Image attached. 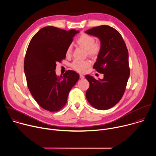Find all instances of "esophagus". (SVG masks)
<instances>
[{
  "label": "esophagus",
  "instance_id": "obj_1",
  "mask_svg": "<svg viewBox=\"0 0 156 156\" xmlns=\"http://www.w3.org/2000/svg\"><path fill=\"white\" fill-rule=\"evenodd\" d=\"M80 78L81 79H84V76L83 75L80 74Z\"/></svg>",
  "mask_w": 156,
  "mask_h": 156
}]
</instances>
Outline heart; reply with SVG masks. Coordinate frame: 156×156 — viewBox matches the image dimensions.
I'll list each match as a JSON object with an SVG mask.
<instances>
[{
	"instance_id": "obj_1",
	"label": "heart",
	"mask_w": 156,
	"mask_h": 156,
	"mask_svg": "<svg viewBox=\"0 0 156 156\" xmlns=\"http://www.w3.org/2000/svg\"><path fill=\"white\" fill-rule=\"evenodd\" d=\"M94 37L86 33L81 34L76 40L78 46L86 50L87 54L91 57H96L99 54L101 49V45L99 42H95ZM72 51V46L70 45L66 51V55H70ZM91 63L89 61H79L75 60L72 66L73 69L79 72H84Z\"/></svg>"
}]
</instances>
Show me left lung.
I'll use <instances>...</instances> for the list:
<instances>
[{
  "label": "left lung",
  "mask_w": 156,
  "mask_h": 156,
  "mask_svg": "<svg viewBox=\"0 0 156 156\" xmlns=\"http://www.w3.org/2000/svg\"><path fill=\"white\" fill-rule=\"evenodd\" d=\"M85 33L100 40L101 49L93 68L104 74V78L98 80L85 76L90 83L86 97L94 108L107 110L120 101L125 91L129 76L128 52L122 36L112 27L102 25Z\"/></svg>",
  "instance_id": "8db88e82"
}]
</instances>
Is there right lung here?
Listing matches in <instances>:
<instances>
[{
  "label": "right lung",
  "instance_id": "obj_1",
  "mask_svg": "<svg viewBox=\"0 0 156 156\" xmlns=\"http://www.w3.org/2000/svg\"><path fill=\"white\" fill-rule=\"evenodd\" d=\"M79 32L44 27L32 37L28 47L24 71L28 89L37 104L50 112L65 106L71 89L79 80L75 71L68 70L60 76L55 71L56 63L65 58L66 49Z\"/></svg>",
  "mask_w": 156,
  "mask_h": 156
}]
</instances>
